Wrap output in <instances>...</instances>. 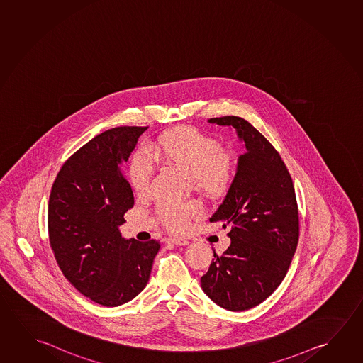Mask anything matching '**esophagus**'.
<instances>
[{
    "instance_id": "obj_1",
    "label": "esophagus",
    "mask_w": 363,
    "mask_h": 363,
    "mask_svg": "<svg viewBox=\"0 0 363 363\" xmlns=\"http://www.w3.org/2000/svg\"><path fill=\"white\" fill-rule=\"evenodd\" d=\"M167 242L168 244H173V245H189V241L184 240V239H177V238H171V239H168Z\"/></svg>"
}]
</instances>
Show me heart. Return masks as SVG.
<instances>
[{
    "mask_svg": "<svg viewBox=\"0 0 363 363\" xmlns=\"http://www.w3.org/2000/svg\"><path fill=\"white\" fill-rule=\"evenodd\" d=\"M155 161L166 162L189 176L196 189L207 195L220 196L234 179V164L223 145L211 135L191 127L168 130L147 150ZM152 166L145 155H135L130 162L129 179L137 195H145L151 182ZM195 202L166 203L160 208V218L168 229L182 233L192 218L201 215Z\"/></svg>",
    "mask_w": 363,
    "mask_h": 363,
    "instance_id": "1",
    "label": "heart"
}]
</instances>
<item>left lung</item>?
I'll return each instance as SVG.
<instances>
[{
    "instance_id": "left-lung-1",
    "label": "left lung",
    "mask_w": 363,
    "mask_h": 363,
    "mask_svg": "<svg viewBox=\"0 0 363 363\" xmlns=\"http://www.w3.org/2000/svg\"><path fill=\"white\" fill-rule=\"evenodd\" d=\"M208 122L234 128L245 152L210 218L229 228L231 244L223 255L213 250L201 288L223 309L242 312L272 296L289 269L299 239L296 191L279 153L250 123L234 116Z\"/></svg>"
}]
</instances>
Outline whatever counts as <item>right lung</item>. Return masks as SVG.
<instances>
[{"mask_svg":"<svg viewBox=\"0 0 363 363\" xmlns=\"http://www.w3.org/2000/svg\"><path fill=\"white\" fill-rule=\"evenodd\" d=\"M147 128L95 135L62 164L51 187L48 228L57 265L83 296L104 307L122 306L145 289L161 247L157 240H125L119 231L134 205L122 164Z\"/></svg>","mask_w":363,"mask_h":363,"instance_id":"obj_1","label":"right lung"}]
</instances>
